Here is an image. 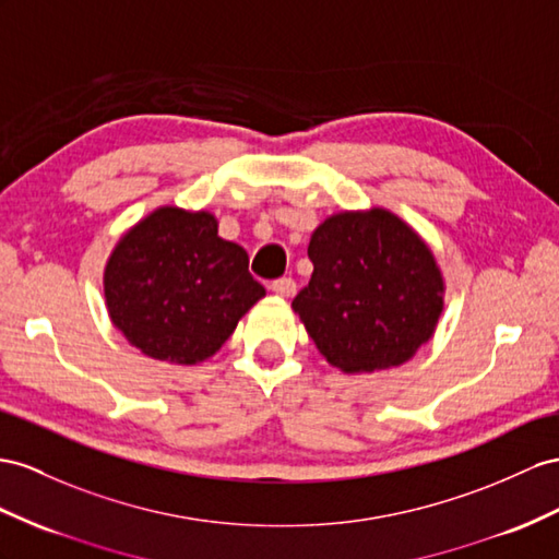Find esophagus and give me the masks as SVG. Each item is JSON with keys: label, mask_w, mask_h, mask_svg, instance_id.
Returning <instances> with one entry per match:
<instances>
[{"label": "esophagus", "mask_w": 559, "mask_h": 559, "mask_svg": "<svg viewBox=\"0 0 559 559\" xmlns=\"http://www.w3.org/2000/svg\"><path fill=\"white\" fill-rule=\"evenodd\" d=\"M269 288L274 290L276 295H281V297H290V295H295V288H297V285H295V281H293V278H276L274 283L269 285Z\"/></svg>", "instance_id": "34e87169"}]
</instances>
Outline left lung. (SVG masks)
Returning a JSON list of instances; mask_svg holds the SVG:
<instances>
[{"mask_svg": "<svg viewBox=\"0 0 559 559\" xmlns=\"http://www.w3.org/2000/svg\"><path fill=\"white\" fill-rule=\"evenodd\" d=\"M313 274L293 309L328 364L370 373L408 361L432 337L443 283L432 252L388 210L325 219L309 240Z\"/></svg>", "mask_w": 559, "mask_h": 559, "instance_id": "8db88e82", "label": "left lung"}]
</instances>
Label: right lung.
Here are the masks:
<instances>
[{
	"mask_svg": "<svg viewBox=\"0 0 559 559\" xmlns=\"http://www.w3.org/2000/svg\"><path fill=\"white\" fill-rule=\"evenodd\" d=\"M104 285L118 331L171 364L207 359L264 297L248 252L217 236V219L179 207L155 210L118 242Z\"/></svg>",
	"mask_w": 559,
	"mask_h": 559,
	"instance_id": "add662e5",
	"label": "right lung"
}]
</instances>
